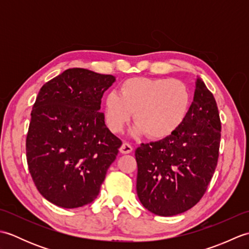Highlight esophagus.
<instances>
[{"label": "esophagus", "instance_id": "1", "mask_svg": "<svg viewBox=\"0 0 249 249\" xmlns=\"http://www.w3.org/2000/svg\"><path fill=\"white\" fill-rule=\"evenodd\" d=\"M120 152L122 154H129V153L133 152V146L127 143V142H124L120 147Z\"/></svg>", "mask_w": 249, "mask_h": 249}]
</instances>
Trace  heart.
Segmentation results:
<instances>
[{
	"label": "heart",
	"instance_id": "heart-1",
	"mask_svg": "<svg viewBox=\"0 0 249 249\" xmlns=\"http://www.w3.org/2000/svg\"><path fill=\"white\" fill-rule=\"evenodd\" d=\"M189 107L188 88L182 81L167 78H129L121 84L119 95L111 92L104 100L106 124L112 133H121L134 113V135L146 134L153 140L176 133Z\"/></svg>",
	"mask_w": 249,
	"mask_h": 249
}]
</instances>
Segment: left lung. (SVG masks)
<instances>
[{
	"label": "left lung",
	"instance_id": "left-lung-1",
	"mask_svg": "<svg viewBox=\"0 0 249 249\" xmlns=\"http://www.w3.org/2000/svg\"><path fill=\"white\" fill-rule=\"evenodd\" d=\"M220 130L216 100L197 78L194 102L181 127L135 152L137 195L146 210L173 216L199 202L217 166Z\"/></svg>",
	"mask_w": 249,
	"mask_h": 249
}]
</instances>
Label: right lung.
<instances>
[{"instance_id": "add662e5", "label": "right lung", "mask_w": 249, "mask_h": 249, "mask_svg": "<svg viewBox=\"0 0 249 249\" xmlns=\"http://www.w3.org/2000/svg\"><path fill=\"white\" fill-rule=\"evenodd\" d=\"M112 75L70 68L41 87L26 136V160L49 202L80 208L97 197L122 141L99 112Z\"/></svg>"}]
</instances>
